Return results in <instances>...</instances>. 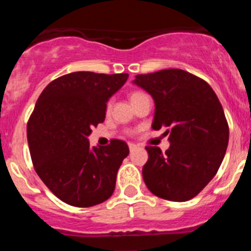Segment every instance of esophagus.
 I'll list each match as a JSON object with an SVG mask.
<instances>
[{
	"label": "esophagus",
	"instance_id": "1",
	"mask_svg": "<svg viewBox=\"0 0 251 251\" xmlns=\"http://www.w3.org/2000/svg\"><path fill=\"white\" fill-rule=\"evenodd\" d=\"M128 146H129L130 152H133V151H134V150H136V148H137V146H136V145H133V143H129V145H128Z\"/></svg>",
	"mask_w": 251,
	"mask_h": 251
}]
</instances>
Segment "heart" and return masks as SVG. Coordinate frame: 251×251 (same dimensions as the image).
Masks as SVG:
<instances>
[{
    "label": "heart",
    "mask_w": 251,
    "mask_h": 251,
    "mask_svg": "<svg viewBox=\"0 0 251 251\" xmlns=\"http://www.w3.org/2000/svg\"><path fill=\"white\" fill-rule=\"evenodd\" d=\"M141 95H143V93H139V92L132 93V95H130V101L134 100V99L138 98V97H141ZM109 106H110V103H108V109H109Z\"/></svg>",
    "instance_id": "obj_1"
}]
</instances>
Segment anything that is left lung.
Returning <instances> with one entry per match:
<instances>
[{
    "mask_svg": "<svg viewBox=\"0 0 251 251\" xmlns=\"http://www.w3.org/2000/svg\"><path fill=\"white\" fill-rule=\"evenodd\" d=\"M133 84L154 101L153 129L168 128L166 153L146 148V186L165 200H191L214 178L225 157L229 127L220 101L205 80L181 69L136 75Z\"/></svg>",
    "mask_w": 251,
    "mask_h": 251,
    "instance_id": "obj_1",
    "label": "left lung"
}]
</instances>
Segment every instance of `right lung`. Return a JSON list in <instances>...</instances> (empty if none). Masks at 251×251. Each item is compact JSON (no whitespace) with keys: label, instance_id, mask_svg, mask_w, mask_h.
<instances>
[{"label":"right lung","instance_id":"right-lung-1","mask_svg":"<svg viewBox=\"0 0 251 251\" xmlns=\"http://www.w3.org/2000/svg\"><path fill=\"white\" fill-rule=\"evenodd\" d=\"M128 76L70 73L51 81L37 99L27 123L31 159L49 190L68 205L90 207L114 192L129 148L119 139L90 147L88 137L103 123L106 103Z\"/></svg>","mask_w":251,"mask_h":251}]
</instances>
